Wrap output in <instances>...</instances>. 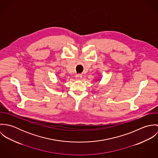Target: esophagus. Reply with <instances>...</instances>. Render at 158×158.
<instances>
[{"label":"esophagus","instance_id":"esophagus-1","mask_svg":"<svg viewBox=\"0 0 158 158\" xmlns=\"http://www.w3.org/2000/svg\"><path fill=\"white\" fill-rule=\"evenodd\" d=\"M75 78L77 80H80L82 78V75L81 74H77L75 75Z\"/></svg>","mask_w":158,"mask_h":158}]
</instances>
